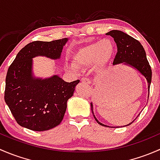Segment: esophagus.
<instances>
[{"instance_id":"obj_1","label":"esophagus","mask_w":160,"mask_h":160,"mask_svg":"<svg viewBox=\"0 0 160 160\" xmlns=\"http://www.w3.org/2000/svg\"><path fill=\"white\" fill-rule=\"evenodd\" d=\"M81 81L83 82V83H87V84H90V80H89V79L86 78V77H83V78H82Z\"/></svg>"}]
</instances>
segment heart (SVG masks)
<instances>
[{"mask_svg": "<svg viewBox=\"0 0 160 160\" xmlns=\"http://www.w3.org/2000/svg\"><path fill=\"white\" fill-rule=\"evenodd\" d=\"M114 52V43L110 39L92 42L80 48L73 56V64L70 70L76 71L77 68H88L95 64L98 68L105 67L111 59Z\"/></svg>", "mask_w": 160, "mask_h": 160, "instance_id": "obj_1", "label": "heart"}]
</instances>
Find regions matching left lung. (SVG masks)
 I'll return each instance as SVG.
<instances>
[{
  "instance_id": "8db88e82",
  "label": "left lung",
  "mask_w": 160,
  "mask_h": 160,
  "mask_svg": "<svg viewBox=\"0 0 160 160\" xmlns=\"http://www.w3.org/2000/svg\"><path fill=\"white\" fill-rule=\"evenodd\" d=\"M106 35H111V37H113L116 45H117L118 52L114 59L113 65L124 63L125 65L129 66L138 70L142 75L144 76L145 78L147 80L148 90H149V95L150 83H151L152 80V70L147 60V58H146V51L141 43L138 40L132 38V36L127 35L126 33L122 32V31L112 30L108 32ZM148 99H149V96H148ZM90 107H91L92 113L93 114L92 103H90ZM93 117L99 125L109 127L101 123L96 118L94 114H93ZM132 122L128 124L125 126L130 125Z\"/></svg>"
}]
</instances>
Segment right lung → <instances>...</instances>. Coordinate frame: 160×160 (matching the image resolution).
<instances>
[{
  "mask_svg": "<svg viewBox=\"0 0 160 160\" xmlns=\"http://www.w3.org/2000/svg\"><path fill=\"white\" fill-rule=\"evenodd\" d=\"M68 38L51 42L35 41L19 51L9 67L5 80L4 101L18 125L36 132L49 130L62 122L67 101L80 80L67 83L57 75L35 78L32 58H60Z\"/></svg>",
  "mask_w": 160,
  "mask_h": 160,
  "instance_id": "1",
  "label": "right lung"
}]
</instances>
